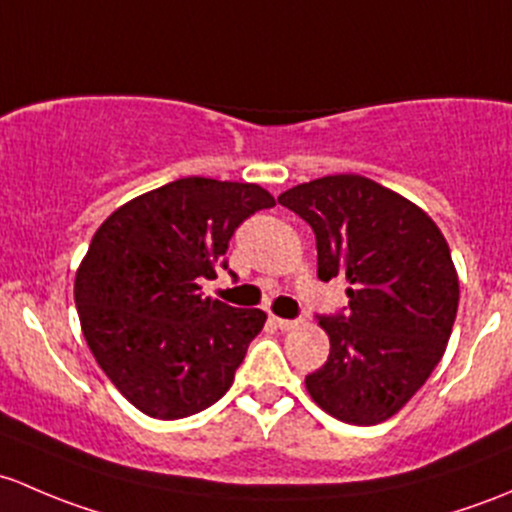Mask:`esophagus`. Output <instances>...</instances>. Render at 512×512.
<instances>
[{"label": "esophagus", "mask_w": 512, "mask_h": 512, "mask_svg": "<svg viewBox=\"0 0 512 512\" xmlns=\"http://www.w3.org/2000/svg\"><path fill=\"white\" fill-rule=\"evenodd\" d=\"M273 323H276V328L281 330H295L300 325V320H288V318H273Z\"/></svg>", "instance_id": "esophagus-1"}]
</instances>
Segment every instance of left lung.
<instances>
[{"label":"left lung","mask_w":512,"mask_h":512,"mask_svg":"<svg viewBox=\"0 0 512 512\" xmlns=\"http://www.w3.org/2000/svg\"><path fill=\"white\" fill-rule=\"evenodd\" d=\"M308 221L318 278L345 276L347 315H318L330 355L305 377L318 407L347 424L397 414L439 365L458 310V276L439 226L360 175L298 184L278 197Z\"/></svg>","instance_id":"left-lung-1"}]
</instances>
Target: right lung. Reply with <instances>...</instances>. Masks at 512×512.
Here are the masks:
<instances>
[{"label":"right lung","instance_id":"obj_1","mask_svg":"<svg viewBox=\"0 0 512 512\" xmlns=\"http://www.w3.org/2000/svg\"><path fill=\"white\" fill-rule=\"evenodd\" d=\"M273 204L258 184L184 177L100 224L76 273L78 318L100 370L142 414L184 419L231 387L266 313L202 298L199 281L229 268L234 231Z\"/></svg>","mask_w":512,"mask_h":512}]
</instances>
